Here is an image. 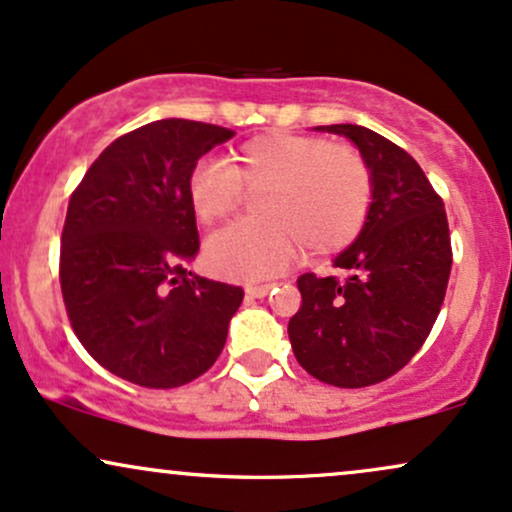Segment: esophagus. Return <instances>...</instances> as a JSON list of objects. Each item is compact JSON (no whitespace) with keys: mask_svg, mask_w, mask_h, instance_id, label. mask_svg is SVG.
I'll return each mask as SVG.
<instances>
[{"mask_svg":"<svg viewBox=\"0 0 512 512\" xmlns=\"http://www.w3.org/2000/svg\"><path fill=\"white\" fill-rule=\"evenodd\" d=\"M274 284H248L245 286V293L252 298H264L269 291H272Z\"/></svg>","mask_w":512,"mask_h":512,"instance_id":"obj_1","label":"esophagus"}]
</instances>
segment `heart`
I'll return each mask as SVG.
<instances>
[{"label":"heart","mask_w":512,"mask_h":512,"mask_svg":"<svg viewBox=\"0 0 512 512\" xmlns=\"http://www.w3.org/2000/svg\"><path fill=\"white\" fill-rule=\"evenodd\" d=\"M255 219L238 221L209 238L211 272L231 279H264L301 257H327L361 236L373 207V173L354 146L313 134L272 132L240 144L231 163H197L187 195L197 219L214 226L238 209L243 192Z\"/></svg>","instance_id":"b5f03b06"}]
</instances>
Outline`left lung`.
Masks as SVG:
<instances>
[{"label": "left lung", "instance_id": "obj_1", "mask_svg": "<svg viewBox=\"0 0 512 512\" xmlns=\"http://www.w3.org/2000/svg\"><path fill=\"white\" fill-rule=\"evenodd\" d=\"M358 146L373 173L361 236L334 260L346 279L298 276L301 308L291 349L320 383L368 387L392 378L433 330L452 267L445 204L402 146L361 125H330Z\"/></svg>", "mask_w": 512, "mask_h": 512}]
</instances>
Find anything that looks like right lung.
<instances>
[{"label": "right lung", "instance_id": "add662e5", "mask_svg": "<svg viewBox=\"0 0 512 512\" xmlns=\"http://www.w3.org/2000/svg\"><path fill=\"white\" fill-rule=\"evenodd\" d=\"M233 129L158 120L105 146L69 197L60 286L84 349L117 378L170 390L207 373L243 289L187 272L199 250L187 180Z\"/></svg>", "mask_w": 512, "mask_h": 512}]
</instances>
